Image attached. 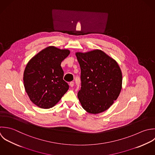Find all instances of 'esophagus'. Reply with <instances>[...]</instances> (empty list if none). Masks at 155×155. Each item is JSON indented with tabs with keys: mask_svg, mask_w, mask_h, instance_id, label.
Segmentation results:
<instances>
[{
	"mask_svg": "<svg viewBox=\"0 0 155 155\" xmlns=\"http://www.w3.org/2000/svg\"><path fill=\"white\" fill-rule=\"evenodd\" d=\"M74 85V81H71V82L69 83V86H70L71 87H73Z\"/></svg>",
	"mask_w": 155,
	"mask_h": 155,
	"instance_id": "esophagus-1",
	"label": "esophagus"
}]
</instances>
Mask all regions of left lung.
Here are the masks:
<instances>
[{"label": "left lung", "instance_id": "obj_1", "mask_svg": "<svg viewBox=\"0 0 155 155\" xmlns=\"http://www.w3.org/2000/svg\"><path fill=\"white\" fill-rule=\"evenodd\" d=\"M81 68L78 98L83 108L96 114L108 109L122 88V73L118 63L101 50L77 52Z\"/></svg>", "mask_w": 155, "mask_h": 155}]
</instances>
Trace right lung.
Wrapping results in <instances>:
<instances>
[{
  "mask_svg": "<svg viewBox=\"0 0 155 155\" xmlns=\"http://www.w3.org/2000/svg\"><path fill=\"white\" fill-rule=\"evenodd\" d=\"M69 53L68 49L49 46L28 63L23 74L24 86L31 101L38 107H52L69 89L63 79L61 63Z\"/></svg>",
  "mask_w": 155,
  "mask_h": 155,
  "instance_id": "obj_1",
  "label": "right lung"
}]
</instances>
